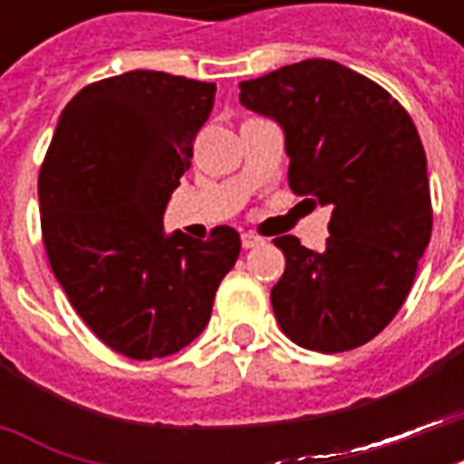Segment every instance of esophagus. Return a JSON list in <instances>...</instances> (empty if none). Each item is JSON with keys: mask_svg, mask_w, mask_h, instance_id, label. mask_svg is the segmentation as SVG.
<instances>
[{"mask_svg": "<svg viewBox=\"0 0 464 464\" xmlns=\"http://www.w3.org/2000/svg\"><path fill=\"white\" fill-rule=\"evenodd\" d=\"M243 248H256V246H263L261 236H256V233H243L241 236Z\"/></svg>", "mask_w": 464, "mask_h": 464, "instance_id": "esophagus-1", "label": "esophagus"}]
</instances>
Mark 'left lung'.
Masks as SVG:
<instances>
[{"mask_svg":"<svg viewBox=\"0 0 464 464\" xmlns=\"http://www.w3.org/2000/svg\"><path fill=\"white\" fill-rule=\"evenodd\" d=\"M238 89L248 111L283 129L293 191L333 211L323 253L295 236L276 238L285 273L271 291L273 313L303 348H358L395 318L430 243L418 129L382 86L331 59L283 66Z\"/></svg>","mask_w":464,"mask_h":464,"instance_id":"1","label":"left lung"}]
</instances>
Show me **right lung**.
<instances>
[{
	"label": "right lung",
	"mask_w": 464,
	"mask_h": 464,
	"mask_svg": "<svg viewBox=\"0 0 464 464\" xmlns=\"http://www.w3.org/2000/svg\"><path fill=\"white\" fill-rule=\"evenodd\" d=\"M213 96L216 84L146 69L84 86L39 171L56 281L96 338L126 358H166L196 341L241 253L231 226L208 241L163 231Z\"/></svg>",
	"instance_id": "right-lung-1"
}]
</instances>
